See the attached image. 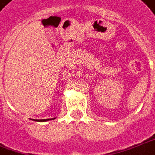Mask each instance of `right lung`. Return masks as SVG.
Wrapping results in <instances>:
<instances>
[{
  "label": "right lung",
  "mask_w": 155,
  "mask_h": 155,
  "mask_svg": "<svg viewBox=\"0 0 155 155\" xmlns=\"http://www.w3.org/2000/svg\"><path fill=\"white\" fill-rule=\"evenodd\" d=\"M48 120H51V119H40V120H37V121H48Z\"/></svg>",
  "instance_id": "1"
}]
</instances>
